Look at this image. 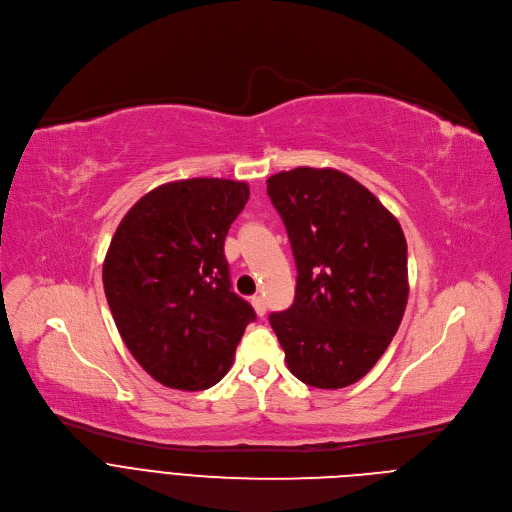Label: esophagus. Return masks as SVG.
I'll use <instances>...</instances> for the list:
<instances>
[{
    "mask_svg": "<svg viewBox=\"0 0 512 512\" xmlns=\"http://www.w3.org/2000/svg\"><path fill=\"white\" fill-rule=\"evenodd\" d=\"M251 304H253V308H255V312H257V316H265V300L261 298V296H253L251 298Z\"/></svg>",
    "mask_w": 512,
    "mask_h": 512,
    "instance_id": "esophagus-1",
    "label": "esophagus"
}]
</instances>
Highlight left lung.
<instances>
[{"label":"left lung","mask_w":512,"mask_h":512,"mask_svg":"<svg viewBox=\"0 0 512 512\" xmlns=\"http://www.w3.org/2000/svg\"><path fill=\"white\" fill-rule=\"evenodd\" d=\"M294 251L296 298L269 324L287 369L316 389L367 375L403 320L407 241L379 198L344 172L296 168L267 178Z\"/></svg>","instance_id":"obj_1"}]
</instances>
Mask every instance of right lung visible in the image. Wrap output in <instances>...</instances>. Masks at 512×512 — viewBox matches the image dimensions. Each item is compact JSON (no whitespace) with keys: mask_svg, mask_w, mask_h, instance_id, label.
Returning a JSON list of instances; mask_svg holds the SVG:
<instances>
[{"mask_svg":"<svg viewBox=\"0 0 512 512\" xmlns=\"http://www.w3.org/2000/svg\"><path fill=\"white\" fill-rule=\"evenodd\" d=\"M247 200V182H168L139 198L111 239L103 285L113 320L141 369L170 389L221 381L255 320L231 289L225 259Z\"/></svg>","mask_w":512,"mask_h":512,"instance_id":"1","label":"right lung"}]
</instances>
